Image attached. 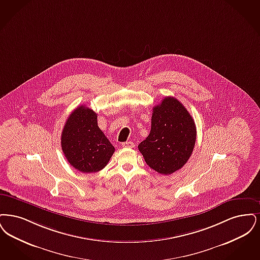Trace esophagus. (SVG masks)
<instances>
[{
	"mask_svg": "<svg viewBox=\"0 0 260 260\" xmlns=\"http://www.w3.org/2000/svg\"><path fill=\"white\" fill-rule=\"evenodd\" d=\"M122 147H134V144L132 142H126V143H122Z\"/></svg>",
	"mask_w": 260,
	"mask_h": 260,
	"instance_id": "obj_1",
	"label": "esophagus"
}]
</instances>
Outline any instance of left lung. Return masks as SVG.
<instances>
[{
	"instance_id": "left-lung-1",
	"label": "left lung",
	"mask_w": 260,
	"mask_h": 260,
	"mask_svg": "<svg viewBox=\"0 0 260 260\" xmlns=\"http://www.w3.org/2000/svg\"><path fill=\"white\" fill-rule=\"evenodd\" d=\"M152 110L150 133L138 148L151 169L170 175L190 157L196 126L190 113L174 97H165Z\"/></svg>"
}]
</instances>
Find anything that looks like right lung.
<instances>
[{"instance_id":"obj_1","label":"right lung","mask_w":260,"mask_h":260,"mask_svg":"<svg viewBox=\"0 0 260 260\" xmlns=\"http://www.w3.org/2000/svg\"><path fill=\"white\" fill-rule=\"evenodd\" d=\"M61 147L69 163L82 173H96L106 167L114 147L97 122V113L79 106L69 115L61 135Z\"/></svg>"}]
</instances>
